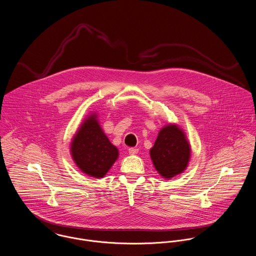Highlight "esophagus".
Listing matches in <instances>:
<instances>
[{
    "label": "esophagus",
    "mask_w": 256,
    "mask_h": 256,
    "mask_svg": "<svg viewBox=\"0 0 256 256\" xmlns=\"http://www.w3.org/2000/svg\"><path fill=\"white\" fill-rule=\"evenodd\" d=\"M138 152V149H136V148H130L128 149V153L130 154V155H134V154H136Z\"/></svg>",
    "instance_id": "obj_1"
}]
</instances>
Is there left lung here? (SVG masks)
Returning <instances> with one entry per match:
<instances>
[{
	"mask_svg": "<svg viewBox=\"0 0 256 256\" xmlns=\"http://www.w3.org/2000/svg\"><path fill=\"white\" fill-rule=\"evenodd\" d=\"M154 167L165 178H170L186 170L190 157V146L184 132L176 124L163 128L150 149Z\"/></svg>",
	"mask_w": 256,
	"mask_h": 256,
	"instance_id": "left-lung-1",
	"label": "left lung"
}]
</instances>
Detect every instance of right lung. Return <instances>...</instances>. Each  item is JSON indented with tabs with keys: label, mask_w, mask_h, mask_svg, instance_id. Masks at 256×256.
Segmentation results:
<instances>
[{
	"label": "right lung",
	"mask_w": 256,
	"mask_h": 256,
	"mask_svg": "<svg viewBox=\"0 0 256 256\" xmlns=\"http://www.w3.org/2000/svg\"><path fill=\"white\" fill-rule=\"evenodd\" d=\"M72 156L88 176L103 178L118 156V151L103 132L96 116L86 118L72 142Z\"/></svg>",
	"instance_id": "1"
}]
</instances>
